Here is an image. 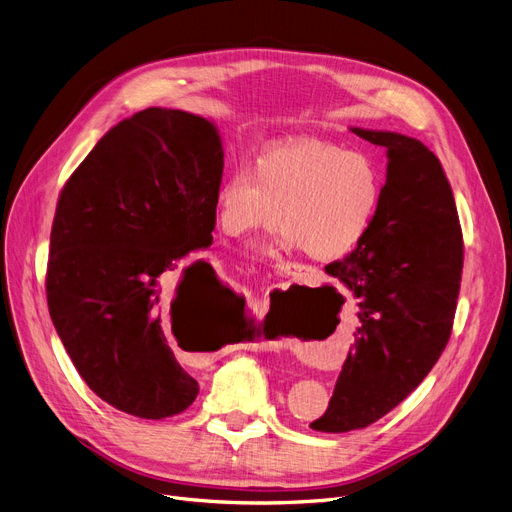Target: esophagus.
I'll list each match as a JSON object with an SVG mask.
<instances>
[{
	"mask_svg": "<svg viewBox=\"0 0 512 512\" xmlns=\"http://www.w3.org/2000/svg\"><path fill=\"white\" fill-rule=\"evenodd\" d=\"M302 270H304V266H299V264H283V266H281V273L287 275V277L302 275Z\"/></svg>",
	"mask_w": 512,
	"mask_h": 512,
	"instance_id": "obj_1",
	"label": "esophagus"
}]
</instances>
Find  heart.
Returning <instances> with one entry per match:
<instances>
[{
  "label": "heart",
  "mask_w": 512,
  "mask_h": 512,
  "mask_svg": "<svg viewBox=\"0 0 512 512\" xmlns=\"http://www.w3.org/2000/svg\"><path fill=\"white\" fill-rule=\"evenodd\" d=\"M382 173L359 150L293 140L264 148L254 169H229L213 194L217 227L244 237L277 223L279 248L316 262L349 254L368 233L382 200Z\"/></svg>",
  "instance_id": "b5f03b06"
}]
</instances>
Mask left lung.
Wrapping results in <instances>:
<instances>
[{"label":"left lung","mask_w":512,"mask_h":512,"mask_svg":"<svg viewBox=\"0 0 512 512\" xmlns=\"http://www.w3.org/2000/svg\"><path fill=\"white\" fill-rule=\"evenodd\" d=\"M386 148L378 213L357 248L326 275L357 299L355 343L318 432L366 428L419 386L444 351L463 270L455 196L432 150L399 132L349 128Z\"/></svg>","instance_id":"8db88e82"}]
</instances>
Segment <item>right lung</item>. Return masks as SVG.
<instances>
[{"instance_id": "add662e5", "label": "right lung", "mask_w": 512, "mask_h": 512, "mask_svg": "<svg viewBox=\"0 0 512 512\" xmlns=\"http://www.w3.org/2000/svg\"><path fill=\"white\" fill-rule=\"evenodd\" d=\"M223 157L215 122L150 107L113 126L59 196L49 314L90 390L124 413L163 419L198 395L173 355L169 324L175 335L221 279L208 262H194L175 287L165 283L179 262L213 244Z\"/></svg>"}]
</instances>
